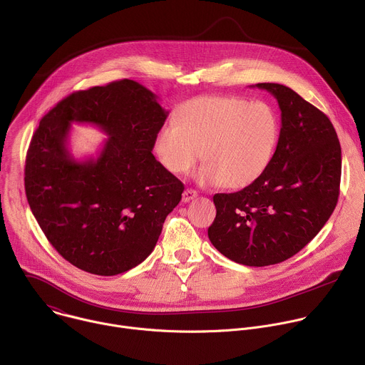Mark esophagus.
<instances>
[{
	"instance_id": "esophagus-1",
	"label": "esophagus",
	"mask_w": 365,
	"mask_h": 365,
	"mask_svg": "<svg viewBox=\"0 0 365 365\" xmlns=\"http://www.w3.org/2000/svg\"><path fill=\"white\" fill-rule=\"evenodd\" d=\"M196 196H197L196 190H193V189H185V192H183V195H182V200H183V202H189V200L195 199Z\"/></svg>"
}]
</instances>
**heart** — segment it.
<instances>
[{"mask_svg":"<svg viewBox=\"0 0 365 365\" xmlns=\"http://www.w3.org/2000/svg\"><path fill=\"white\" fill-rule=\"evenodd\" d=\"M279 138V117L269 103L234 95H203L182 103L173 127L155 134L153 150L172 175H187L202 159L200 185L242 189L266 175Z\"/></svg>","mask_w":365,"mask_h":365,"instance_id":"1","label":"heart"}]
</instances>
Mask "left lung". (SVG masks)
Returning <instances> with one entry per match:
<instances>
[{
  "mask_svg": "<svg viewBox=\"0 0 365 365\" xmlns=\"http://www.w3.org/2000/svg\"><path fill=\"white\" fill-rule=\"evenodd\" d=\"M282 111L280 138L266 175L234 193H217L212 245L251 267L277 264L299 252L332 215L341 182V145L329 118L293 89L257 83Z\"/></svg>",
  "mask_w": 365,
  "mask_h": 365,
  "instance_id": "8db88e82",
  "label": "left lung"
}]
</instances>
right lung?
<instances>
[{
	"label": "right lung",
	"instance_id": "add662e5",
	"mask_svg": "<svg viewBox=\"0 0 365 365\" xmlns=\"http://www.w3.org/2000/svg\"><path fill=\"white\" fill-rule=\"evenodd\" d=\"M168 114L151 91L121 79L73 92L41 118L26 158V195L48 242L75 267L115 276L154 250L185 189L151 153ZM72 122L109 135L96 160L70 155Z\"/></svg>",
	"mask_w": 365,
	"mask_h": 365
}]
</instances>
